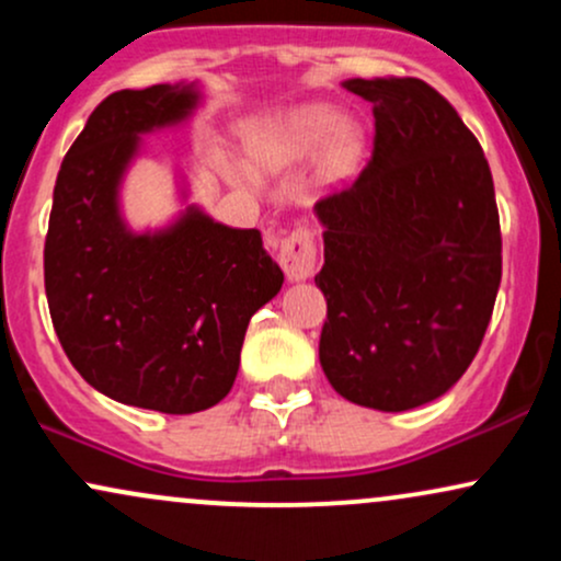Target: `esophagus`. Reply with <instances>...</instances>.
<instances>
[{"instance_id": "esophagus-1", "label": "esophagus", "mask_w": 561, "mask_h": 561, "mask_svg": "<svg viewBox=\"0 0 561 561\" xmlns=\"http://www.w3.org/2000/svg\"><path fill=\"white\" fill-rule=\"evenodd\" d=\"M279 263L289 282L311 279L317 272V231L311 224H298L285 237L279 250Z\"/></svg>"}]
</instances>
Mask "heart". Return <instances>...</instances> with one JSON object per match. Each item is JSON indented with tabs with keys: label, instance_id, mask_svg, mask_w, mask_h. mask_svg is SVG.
Returning <instances> with one entry per match:
<instances>
[{
	"label": "heart",
	"instance_id": "heart-1",
	"mask_svg": "<svg viewBox=\"0 0 561 561\" xmlns=\"http://www.w3.org/2000/svg\"><path fill=\"white\" fill-rule=\"evenodd\" d=\"M248 150L253 163L263 171H282L327 150V173L345 176L356 169L362 156V134L356 126L343 124V115L332 107L306 105L253 128ZM237 173L250 179L248 171L237 169Z\"/></svg>",
	"mask_w": 561,
	"mask_h": 561
}]
</instances>
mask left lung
I'll return each mask as SVG.
<instances>
[{
	"mask_svg": "<svg viewBox=\"0 0 561 561\" xmlns=\"http://www.w3.org/2000/svg\"><path fill=\"white\" fill-rule=\"evenodd\" d=\"M375 105L366 169L317 203L327 298L319 362L351 403L409 411L478 356L501 285V227L480 141L422 79H351Z\"/></svg>",
	"mask_w": 561,
	"mask_h": 561,
	"instance_id": "8db88e82",
	"label": "left lung"
}]
</instances>
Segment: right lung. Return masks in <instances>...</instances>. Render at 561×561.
I'll return each instance as SVG.
<instances>
[{
	"instance_id": "obj_1",
	"label": "right lung",
	"mask_w": 561,
	"mask_h": 561,
	"mask_svg": "<svg viewBox=\"0 0 561 561\" xmlns=\"http://www.w3.org/2000/svg\"><path fill=\"white\" fill-rule=\"evenodd\" d=\"M197 89L156 83L100 102L55 182L44 287L76 371L113 401L195 414L234 385L250 317L285 274L259 229H231L197 208L156 234H134L118 184L139 134L179 124Z\"/></svg>"
}]
</instances>
